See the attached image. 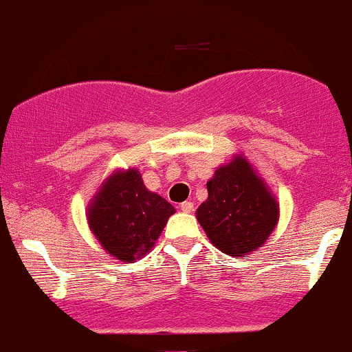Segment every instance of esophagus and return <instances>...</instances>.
<instances>
[{
    "label": "esophagus",
    "mask_w": 352,
    "mask_h": 352,
    "mask_svg": "<svg viewBox=\"0 0 352 352\" xmlns=\"http://www.w3.org/2000/svg\"><path fill=\"white\" fill-rule=\"evenodd\" d=\"M192 208H195V206H192L191 201H184V203H181V205H179V210L183 211V213H191Z\"/></svg>",
    "instance_id": "1"
}]
</instances>
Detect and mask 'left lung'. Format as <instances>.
<instances>
[{
	"mask_svg": "<svg viewBox=\"0 0 352 352\" xmlns=\"http://www.w3.org/2000/svg\"><path fill=\"white\" fill-rule=\"evenodd\" d=\"M206 188L208 198L196 218L211 243L230 256L258 250L277 226L280 208L248 157L233 154L217 168Z\"/></svg>",
	"mask_w": 352,
	"mask_h": 352,
	"instance_id": "1",
	"label": "left lung"
}]
</instances>
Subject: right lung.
<instances>
[{
    "label": "right lung",
    "mask_w": 352,
    "mask_h": 352,
    "mask_svg": "<svg viewBox=\"0 0 352 352\" xmlns=\"http://www.w3.org/2000/svg\"><path fill=\"white\" fill-rule=\"evenodd\" d=\"M175 206L149 191L138 168H117L87 206V223L100 247L119 262H135L153 250Z\"/></svg>",
    "instance_id": "1"
}]
</instances>
